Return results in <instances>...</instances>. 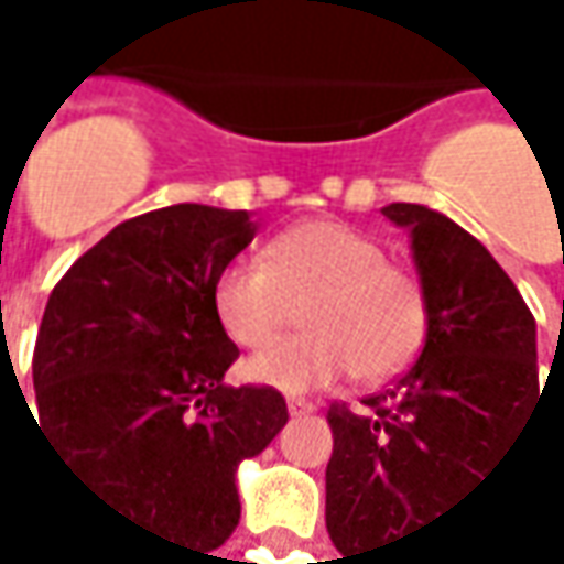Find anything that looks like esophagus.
Listing matches in <instances>:
<instances>
[{"mask_svg":"<svg viewBox=\"0 0 564 564\" xmlns=\"http://www.w3.org/2000/svg\"><path fill=\"white\" fill-rule=\"evenodd\" d=\"M314 402H307V399H288V413L291 416H307V413H314Z\"/></svg>","mask_w":564,"mask_h":564,"instance_id":"1","label":"esophagus"}]
</instances>
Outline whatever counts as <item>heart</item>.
Listing matches in <instances>:
<instances>
[{"label": "heart", "instance_id": "heart-1", "mask_svg": "<svg viewBox=\"0 0 564 564\" xmlns=\"http://www.w3.org/2000/svg\"><path fill=\"white\" fill-rule=\"evenodd\" d=\"M229 341L265 348L296 311L307 336L253 355L243 376L280 392L328 389L348 372L382 382L416 358L426 338V291L413 270L348 223L311 219L273 236L263 267L229 263L213 288Z\"/></svg>", "mask_w": 564, "mask_h": 564}]
</instances>
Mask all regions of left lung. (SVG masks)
Segmentation results:
<instances>
[{"mask_svg": "<svg viewBox=\"0 0 564 564\" xmlns=\"http://www.w3.org/2000/svg\"><path fill=\"white\" fill-rule=\"evenodd\" d=\"M382 216L409 229L430 321L416 365L386 392L358 413L328 409L324 521L345 564H402L368 552L389 555L464 505L549 389H538L534 317L487 247L430 206L392 203Z\"/></svg>", "mask_w": 564, "mask_h": 564, "instance_id": "left-lung-1", "label": "left lung"}]
</instances>
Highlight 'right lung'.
<instances>
[{"mask_svg":"<svg viewBox=\"0 0 564 564\" xmlns=\"http://www.w3.org/2000/svg\"><path fill=\"white\" fill-rule=\"evenodd\" d=\"M253 236L247 209L134 216L63 273L36 335L40 430L59 464L188 555H209L240 524L236 467L288 423L276 389L223 382L240 348L213 288Z\"/></svg>","mask_w":564,"mask_h":564,"instance_id":"add662e5","label":"right lung"}]
</instances>
